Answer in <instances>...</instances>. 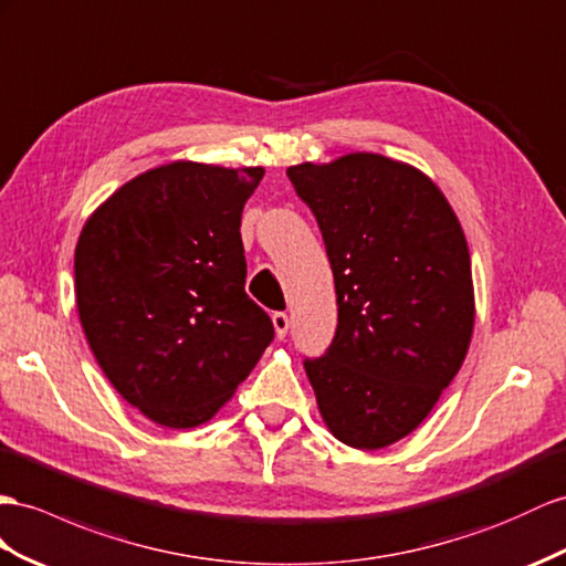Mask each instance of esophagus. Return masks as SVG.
<instances>
[{
    "instance_id": "34e87169",
    "label": "esophagus",
    "mask_w": 566,
    "mask_h": 566,
    "mask_svg": "<svg viewBox=\"0 0 566 566\" xmlns=\"http://www.w3.org/2000/svg\"><path fill=\"white\" fill-rule=\"evenodd\" d=\"M272 325H274V332H277V337L284 339L286 332H289V315L286 313H272Z\"/></svg>"
}]
</instances>
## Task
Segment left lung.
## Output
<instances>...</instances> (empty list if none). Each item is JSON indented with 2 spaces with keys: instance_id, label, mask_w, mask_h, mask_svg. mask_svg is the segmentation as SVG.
<instances>
[{
  "instance_id": "1",
  "label": "left lung",
  "mask_w": 566,
  "mask_h": 566,
  "mask_svg": "<svg viewBox=\"0 0 566 566\" xmlns=\"http://www.w3.org/2000/svg\"><path fill=\"white\" fill-rule=\"evenodd\" d=\"M323 231L337 332L306 358L327 430L356 449L407 438L467 358L475 298L467 237L428 174L378 153L286 169Z\"/></svg>"
}]
</instances>
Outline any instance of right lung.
Instances as JSON below:
<instances>
[{"instance_id":"obj_1","label":"right lung","mask_w":566,"mask_h":566,"mask_svg":"<svg viewBox=\"0 0 566 566\" xmlns=\"http://www.w3.org/2000/svg\"><path fill=\"white\" fill-rule=\"evenodd\" d=\"M263 167L177 159L117 188L76 243V308L99 368L145 418L196 428L274 339L243 292L241 212Z\"/></svg>"}]
</instances>
